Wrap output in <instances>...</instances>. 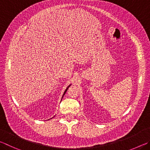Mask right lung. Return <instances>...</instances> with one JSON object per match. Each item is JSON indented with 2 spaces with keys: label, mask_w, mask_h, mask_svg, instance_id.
Segmentation results:
<instances>
[{
  "label": "right lung",
  "mask_w": 150,
  "mask_h": 150,
  "mask_svg": "<svg viewBox=\"0 0 150 150\" xmlns=\"http://www.w3.org/2000/svg\"><path fill=\"white\" fill-rule=\"evenodd\" d=\"M71 85V84H69V86H68L67 87V88H66V91H64V94H63V96H62V98H63V97H64V94H66V92H67V89H68V88H69V86H70ZM62 100H61V101H62ZM53 117H52V118H53ZM52 118H51V119H52Z\"/></svg>",
  "instance_id": "1"
}]
</instances>
